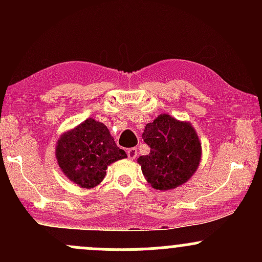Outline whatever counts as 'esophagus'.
Instances as JSON below:
<instances>
[{
  "label": "esophagus",
  "mask_w": 262,
  "mask_h": 262,
  "mask_svg": "<svg viewBox=\"0 0 262 262\" xmlns=\"http://www.w3.org/2000/svg\"><path fill=\"white\" fill-rule=\"evenodd\" d=\"M127 154H128V158L130 159V160H133V159L137 158V155H138V150L135 149V148H130V149H128Z\"/></svg>",
  "instance_id": "1"
}]
</instances>
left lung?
<instances>
[{
	"mask_svg": "<svg viewBox=\"0 0 262 262\" xmlns=\"http://www.w3.org/2000/svg\"><path fill=\"white\" fill-rule=\"evenodd\" d=\"M143 139L150 152L138 158L137 162L152 188L169 191L180 187L200 166L202 146L189 122L159 114L154 122L146 124Z\"/></svg>",
	"mask_w": 262,
	"mask_h": 262,
	"instance_id": "1",
	"label": "left lung"
}]
</instances>
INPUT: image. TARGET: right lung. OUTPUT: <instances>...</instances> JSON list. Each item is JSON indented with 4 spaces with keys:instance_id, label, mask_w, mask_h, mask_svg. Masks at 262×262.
Wrapping results in <instances>:
<instances>
[{
    "instance_id": "obj_1",
    "label": "right lung",
    "mask_w": 262,
    "mask_h": 262,
    "mask_svg": "<svg viewBox=\"0 0 262 262\" xmlns=\"http://www.w3.org/2000/svg\"><path fill=\"white\" fill-rule=\"evenodd\" d=\"M55 156L71 182L81 188H93L103 181L107 167L127 154L117 146L103 123L89 118L60 135Z\"/></svg>"
}]
</instances>
